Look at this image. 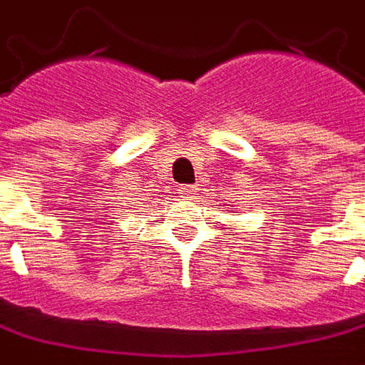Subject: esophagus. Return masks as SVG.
Here are the masks:
<instances>
[{
    "mask_svg": "<svg viewBox=\"0 0 365 365\" xmlns=\"http://www.w3.org/2000/svg\"><path fill=\"white\" fill-rule=\"evenodd\" d=\"M197 190H200V187H197V185H192V187H190V190H187V193H195V192H197Z\"/></svg>",
    "mask_w": 365,
    "mask_h": 365,
    "instance_id": "esophagus-1",
    "label": "esophagus"
}]
</instances>
